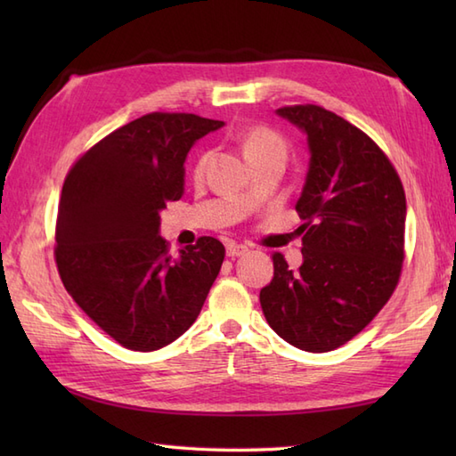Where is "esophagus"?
Masks as SVG:
<instances>
[{
    "label": "esophagus",
    "mask_w": 456,
    "mask_h": 456,
    "mask_svg": "<svg viewBox=\"0 0 456 456\" xmlns=\"http://www.w3.org/2000/svg\"><path fill=\"white\" fill-rule=\"evenodd\" d=\"M248 253V247L245 245H237V243H229L227 245V256L235 258V256H243Z\"/></svg>",
    "instance_id": "34e87169"
}]
</instances>
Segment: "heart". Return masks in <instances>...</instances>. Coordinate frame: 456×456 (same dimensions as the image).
Wrapping results in <instances>:
<instances>
[{"mask_svg":"<svg viewBox=\"0 0 456 456\" xmlns=\"http://www.w3.org/2000/svg\"><path fill=\"white\" fill-rule=\"evenodd\" d=\"M239 142L248 162L263 159L266 154H284L286 157V151H288V144L282 134L266 127V125H253V127H248L247 131L240 133ZM208 162H209V152H201L196 159V164H193V176L201 178L203 174H206ZM245 198H250V193H245Z\"/></svg>","mask_w":456,"mask_h":456,"instance_id":"heart-1","label":"heart"}]
</instances>
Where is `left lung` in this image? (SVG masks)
I'll return each mask as SVG.
<instances>
[{"label":"left lung","mask_w":456,"mask_h":456,"mask_svg":"<svg viewBox=\"0 0 456 456\" xmlns=\"http://www.w3.org/2000/svg\"><path fill=\"white\" fill-rule=\"evenodd\" d=\"M278 115L307 133L309 172L296 211L304 265L274 253V278L260 289L268 325L307 353L335 351L388 304L405 258V191L384 151L322 105Z\"/></svg>","instance_id":"1"}]
</instances>
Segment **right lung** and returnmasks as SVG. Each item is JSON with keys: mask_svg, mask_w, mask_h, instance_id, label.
I'll list each match as a JSON object with an SVG mask.
<instances>
[{"mask_svg": "<svg viewBox=\"0 0 456 456\" xmlns=\"http://www.w3.org/2000/svg\"><path fill=\"white\" fill-rule=\"evenodd\" d=\"M223 121L154 111L115 129L72 164L58 201L54 260L82 312L131 351L176 341L196 322L225 258L213 237L172 258L160 211L183 191L191 144Z\"/></svg>", "mask_w": 456, "mask_h": 456, "instance_id": "obj_1", "label": "right lung"}]
</instances>
